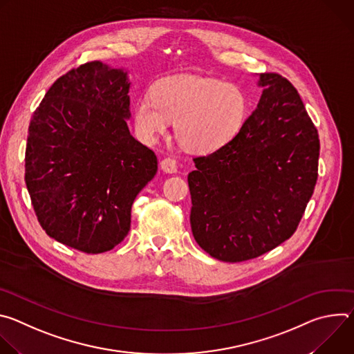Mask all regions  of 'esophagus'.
I'll list each match as a JSON object with an SVG mask.
<instances>
[{"label":"esophagus","instance_id":"obj_1","mask_svg":"<svg viewBox=\"0 0 354 354\" xmlns=\"http://www.w3.org/2000/svg\"><path fill=\"white\" fill-rule=\"evenodd\" d=\"M161 168H162V171H165L167 174H175V172L178 171L176 161H175L174 158H171V157L164 158V160L161 161Z\"/></svg>","mask_w":354,"mask_h":354}]
</instances>
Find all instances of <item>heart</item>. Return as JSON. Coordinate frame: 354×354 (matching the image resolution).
<instances>
[{
  "label": "heart",
  "mask_w": 354,
  "mask_h": 354,
  "mask_svg": "<svg viewBox=\"0 0 354 354\" xmlns=\"http://www.w3.org/2000/svg\"><path fill=\"white\" fill-rule=\"evenodd\" d=\"M249 102L245 92L220 80L174 75L158 81L153 97L134 105V123L142 138L153 141L175 122L179 142L196 153H209L231 141L243 126Z\"/></svg>",
  "instance_id": "obj_1"
}]
</instances>
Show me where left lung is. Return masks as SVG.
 <instances>
[{"label": "left lung", "mask_w": 354, "mask_h": 354, "mask_svg": "<svg viewBox=\"0 0 354 354\" xmlns=\"http://www.w3.org/2000/svg\"><path fill=\"white\" fill-rule=\"evenodd\" d=\"M257 109L236 136L196 157L187 176L190 227L223 262L258 258L297 230L318 179L319 138L294 85L261 74Z\"/></svg>", "instance_id": "obj_1"}]
</instances>
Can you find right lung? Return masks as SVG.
Returning <instances> with one entry per match:
<instances>
[{
    "label": "right lung",
    "mask_w": 354,
    "mask_h": 354,
    "mask_svg": "<svg viewBox=\"0 0 354 354\" xmlns=\"http://www.w3.org/2000/svg\"><path fill=\"white\" fill-rule=\"evenodd\" d=\"M129 88L120 68L81 64L55 81L29 123L25 182L37 221L85 254L124 239L133 201L158 169L129 131Z\"/></svg>",
    "instance_id": "add662e5"
}]
</instances>
